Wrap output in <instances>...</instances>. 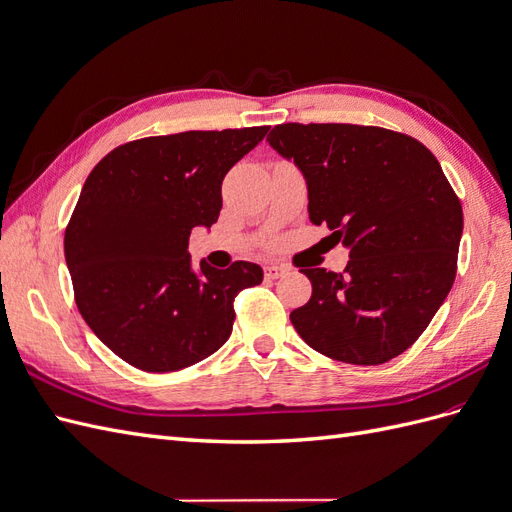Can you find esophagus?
<instances>
[{
  "mask_svg": "<svg viewBox=\"0 0 512 512\" xmlns=\"http://www.w3.org/2000/svg\"><path fill=\"white\" fill-rule=\"evenodd\" d=\"M286 273V267L282 265H269L265 267V277L267 280H277V277H282Z\"/></svg>",
  "mask_w": 512,
  "mask_h": 512,
  "instance_id": "obj_1",
  "label": "esophagus"
}]
</instances>
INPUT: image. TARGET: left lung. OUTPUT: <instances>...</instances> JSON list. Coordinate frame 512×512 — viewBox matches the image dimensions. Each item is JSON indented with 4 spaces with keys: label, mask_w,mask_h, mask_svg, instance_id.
<instances>
[{
    "label": "left lung",
    "mask_w": 512,
    "mask_h": 512,
    "mask_svg": "<svg viewBox=\"0 0 512 512\" xmlns=\"http://www.w3.org/2000/svg\"><path fill=\"white\" fill-rule=\"evenodd\" d=\"M267 141L303 173L309 220L350 252L344 273L301 269L312 299L292 327L335 361L395 359L455 282L463 211L440 162L408 134L354 123H282Z\"/></svg>",
    "instance_id": "obj_1"
}]
</instances>
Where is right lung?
Masks as SVG:
<instances>
[{"label": "right lung", "instance_id": "add662e5", "mask_svg": "<svg viewBox=\"0 0 512 512\" xmlns=\"http://www.w3.org/2000/svg\"><path fill=\"white\" fill-rule=\"evenodd\" d=\"M267 126L149 136L91 170L64 239L79 312L102 344L136 369L164 374L224 346L239 290L262 269L237 260L194 269L190 232L211 228L222 181Z\"/></svg>", "mask_w": 512, "mask_h": 512}]
</instances>
